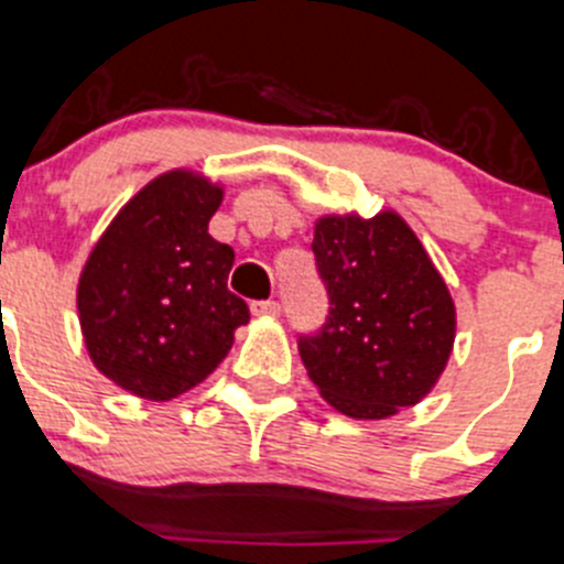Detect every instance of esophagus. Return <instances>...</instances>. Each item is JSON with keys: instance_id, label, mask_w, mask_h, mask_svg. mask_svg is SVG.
<instances>
[{"instance_id": "1", "label": "esophagus", "mask_w": 564, "mask_h": 564, "mask_svg": "<svg viewBox=\"0 0 564 564\" xmlns=\"http://www.w3.org/2000/svg\"><path fill=\"white\" fill-rule=\"evenodd\" d=\"M250 312L256 317H278L281 314V303H275V300H261V303H252Z\"/></svg>"}]
</instances>
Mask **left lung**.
<instances>
[{
	"mask_svg": "<svg viewBox=\"0 0 564 564\" xmlns=\"http://www.w3.org/2000/svg\"><path fill=\"white\" fill-rule=\"evenodd\" d=\"M312 250L330 308L297 347L319 394L356 420L423 401L454 350L456 306L406 219L325 214Z\"/></svg>",
	"mask_w": 564,
	"mask_h": 564,
	"instance_id": "left-lung-1",
	"label": "left lung"
}]
</instances>
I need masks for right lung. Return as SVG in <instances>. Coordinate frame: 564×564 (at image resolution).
Here are the masks:
<instances>
[{"instance_id":"obj_1","label":"right lung","mask_w":564,"mask_h":564,"mask_svg":"<svg viewBox=\"0 0 564 564\" xmlns=\"http://www.w3.org/2000/svg\"><path fill=\"white\" fill-rule=\"evenodd\" d=\"M223 186L172 170L147 183L105 228L77 283L94 367L144 401H172L217 370L250 319L228 292L234 250L208 234Z\"/></svg>"}]
</instances>
